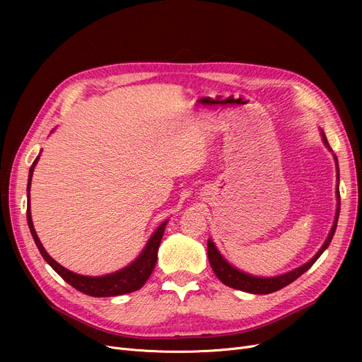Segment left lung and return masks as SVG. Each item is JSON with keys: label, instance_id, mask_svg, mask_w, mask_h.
Instances as JSON below:
<instances>
[{"label": "left lung", "instance_id": "left-lung-1", "mask_svg": "<svg viewBox=\"0 0 362 362\" xmlns=\"http://www.w3.org/2000/svg\"><path fill=\"white\" fill-rule=\"evenodd\" d=\"M321 136H322V142L326 144V146L330 149V145L326 139V135L321 132ZM336 160V165H337V158L334 156ZM339 168V167H337ZM337 180H339V170H337ZM336 198H337V208H336V216H334V221L332 226V230L326 239V242L322 243V246L320 248V251L307 262L300 265V267L289 272V273H284L276 277H255L251 274H246L240 270H238L236 267H233L232 264L227 262L223 255L218 252V250L216 248L214 242L210 239L208 240V259H210L211 264V269L216 273V276L226 284V286L238 289V291H243V292H248V293H255V295H267V293H273L284 286H288L293 280H296L299 276H302L305 272H308L313 264L320 258V255L327 250V246L330 245L333 235L336 232V227H337V218H339V213H340V195H339V185L336 187Z\"/></svg>", "mask_w": 362, "mask_h": 362}]
</instances>
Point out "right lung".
Segmentation results:
<instances>
[{"label": "right lung", "mask_w": 362, "mask_h": 362, "mask_svg": "<svg viewBox=\"0 0 362 362\" xmlns=\"http://www.w3.org/2000/svg\"><path fill=\"white\" fill-rule=\"evenodd\" d=\"M40 160V156L36 157V160L33 161L30 170H29V179H28V198H30L29 191H30V182H32V175L35 165ZM26 217H28V224L29 229L32 233V238L40 250L41 255L44 257V259L51 265V267L59 273L60 277H63V280H66L70 286H73L74 289H78L82 293H86L89 296H98V298H104V296H117V295H124V293H130L135 292L138 289H141L145 281L149 279L152 270L156 267L157 262V252L160 248V243L164 235V229L167 220L164 223H161L158 226V229L152 233V236L149 238L146 246L144 248V251L141 252V255L133 261L132 264H129L127 267L122 269L120 272L111 273V274H105V276H100V277H89V276H81L76 274L67 269H64L63 265H60L55 259H52L48 252L44 250V246L37 238L35 227L32 223V216H30V204L28 201V210H26Z\"/></svg>", "instance_id": "right-lung-1"}]
</instances>
